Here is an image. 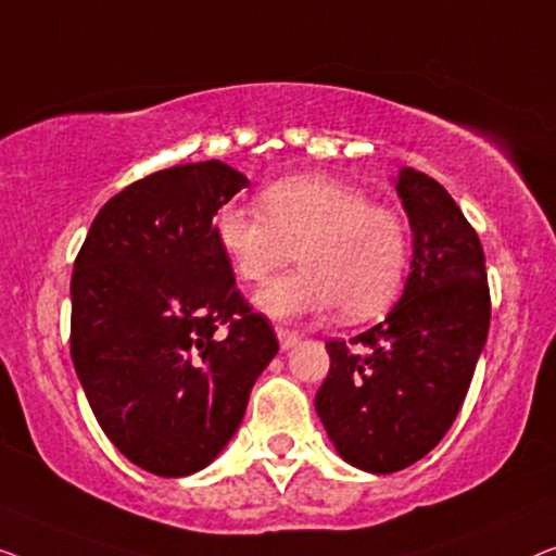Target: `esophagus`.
I'll return each mask as SVG.
<instances>
[{"instance_id":"obj_1","label":"esophagus","mask_w":556,"mask_h":556,"mask_svg":"<svg viewBox=\"0 0 556 556\" xmlns=\"http://www.w3.org/2000/svg\"><path fill=\"white\" fill-rule=\"evenodd\" d=\"M277 338H279V348L281 350H289V348H294L296 342H300V332H294V330H287V327H277Z\"/></svg>"}]
</instances>
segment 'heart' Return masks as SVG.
Segmentation results:
<instances>
[{"instance_id": "obj_1", "label": "heart", "mask_w": 556, "mask_h": 556, "mask_svg": "<svg viewBox=\"0 0 556 556\" xmlns=\"http://www.w3.org/2000/svg\"><path fill=\"white\" fill-rule=\"evenodd\" d=\"M214 237L237 279L262 281L294 256L300 269L254 296L271 319H302L338 307L348 323L380 315L408 269V229L365 191L330 176H289L260 193V211L224 203Z\"/></svg>"}]
</instances>
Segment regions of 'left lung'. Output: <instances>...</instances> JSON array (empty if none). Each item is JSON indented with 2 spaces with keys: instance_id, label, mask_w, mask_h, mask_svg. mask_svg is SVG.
Segmentation results:
<instances>
[{
  "instance_id": "1",
  "label": "left lung",
  "mask_w": 556,
  "mask_h": 556,
  "mask_svg": "<svg viewBox=\"0 0 556 556\" xmlns=\"http://www.w3.org/2000/svg\"><path fill=\"white\" fill-rule=\"evenodd\" d=\"M395 191L413 231L403 296L353 340H330L317 416L348 464L395 473L456 420L486 345L491 296L479 233L435 178L403 168Z\"/></svg>"
}]
</instances>
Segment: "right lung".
I'll list each match as a JSON object with an SVG mask.
<instances>
[{
    "label": "right lung",
    "mask_w": 556,
    "mask_h": 556,
    "mask_svg": "<svg viewBox=\"0 0 556 556\" xmlns=\"http://www.w3.org/2000/svg\"><path fill=\"white\" fill-rule=\"evenodd\" d=\"M244 186L222 161L155 170L98 211L75 260L77 378L115 448L166 479L224 451L279 350L214 237L216 211Z\"/></svg>",
    "instance_id": "right-lung-1"
}]
</instances>
